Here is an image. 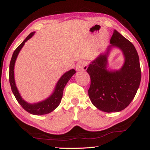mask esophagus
<instances>
[{"label":"esophagus","instance_id":"34e87169","mask_svg":"<svg viewBox=\"0 0 150 150\" xmlns=\"http://www.w3.org/2000/svg\"><path fill=\"white\" fill-rule=\"evenodd\" d=\"M87 69V63L85 62H81L77 63L76 65V70L78 71H86Z\"/></svg>","mask_w":150,"mask_h":150}]
</instances>
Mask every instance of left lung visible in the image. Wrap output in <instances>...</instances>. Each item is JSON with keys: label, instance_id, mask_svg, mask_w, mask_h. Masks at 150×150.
Listing matches in <instances>:
<instances>
[{"label": "left lung", "instance_id": "left-lung-1", "mask_svg": "<svg viewBox=\"0 0 150 150\" xmlns=\"http://www.w3.org/2000/svg\"><path fill=\"white\" fill-rule=\"evenodd\" d=\"M110 42L105 54L93 61L87 69L91 77L88 90L90 100L106 112L126 108L134 99L141 81L139 56L134 45L116 30ZM112 47L121 49L125 58L123 66L117 71L107 69V57Z\"/></svg>", "mask_w": 150, "mask_h": 150}]
</instances>
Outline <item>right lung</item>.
<instances>
[{"label":"right lung","instance_id":"add662e5","mask_svg":"<svg viewBox=\"0 0 150 150\" xmlns=\"http://www.w3.org/2000/svg\"><path fill=\"white\" fill-rule=\"evenodd\" d=\"M35 32H32L28 35L26 38L25 39L23 42L21 43L18 47L12 54V56L11 60V63H10V67H9V81L10 84H11V89L12 93H13L14 95L17 100L18 102L20 104L22 108H23L25 110L27 111L32 115H45V114H48L54 110L61 103L62 100V96H63V89L65 87L66 84H67L68 81L71 78L72 76L76 73L75 69H71L69 71L66 72L64 73L62 77L59 79L58 81L56 86L55 87V90L54 93L52 94L46 99L42 101V102L34 103V104H30L25 101L22 96H20L18 91L17 89V87H16V83H15L14 80V65L15 62H16V59L17 58L18 55L20 51L21 50L22 47L24 46L25 42L28 41L30 38L34 35Z\"/></svg>","mask_w":150,"mask_h":150}]
</instances>
